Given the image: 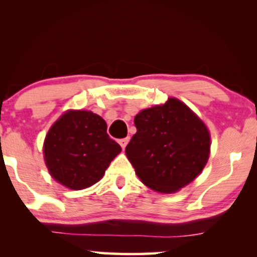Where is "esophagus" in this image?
Listing matches in <instances>:
<instances>
[{"instance_id": "1", "label": "esophagus", "mask_w": 257, "mask_h": 257, "mask_svg": "<svg viewBox=\"0 0 257 257\" xmlns=\"http://www.w3.org/2000/svg\"><path fill=\"white\" fill-rule=\"evenodd\" d=\"M118 143H119V145H120V147H122V149H125L126 144H128V143H129V138H124V139H120V140H118Z\"/></svg>"}]
</instances>
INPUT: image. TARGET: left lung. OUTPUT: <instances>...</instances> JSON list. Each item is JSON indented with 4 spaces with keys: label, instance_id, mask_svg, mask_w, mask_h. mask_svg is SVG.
Masks as SVG:
<instances>
[{
    "label": "left lung",
    "instance_id": "8db88e82",
    "mask_svg": "<svg viewBox=\"0 0 257 257\" xmlns=\"http://www.w3.org/2000/svg\"><path fill=\"white\" fill-rule=\"evenodd\" d=\"M137 133L125 147L135 173L163 193L180 190L198 176L210 152L204 123L175 98L143 110L134 118Z\"/></svg>",
    "mask_w": 257,
    "mask_h": 257
}]
</instances>
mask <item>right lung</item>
<instances>
[{
    "mask_svg": "<svg viewBox=\"0 0 257 257\" xmlns=\"http://www.w3.org/2000/svg\"><path fill=\"white\" fill-rule=\"evenodd\" d=\"M106 131L105 120L90 111L63 114L49 129L43 146L53 179L71 190H83L98 182L122 151Z\"/></svg>",
    "mask_w": 257,
    "mask_h": 257,
    "instance_id": "right-lung-1",
    "label": "right lung"
}]
</instances>
